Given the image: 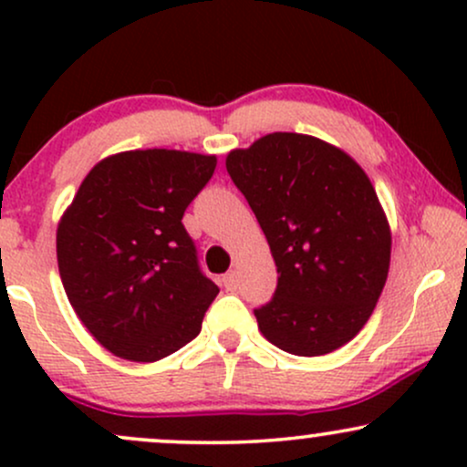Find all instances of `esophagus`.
I'll return each instance as SVG.
<instances>
[{"instance_id":"esophagus-1","label":"esophagus","mask_w":467,"mask_h":467,"mask_svg":"<svg viewBox=\"0 0 467 467\" xmlns=\"http://www.w3.org/2000/svg\"><path fill=\"white\" fill-rule=\"evenodd\" d=\"M222 283L226 289H237V272H228V275H223Z\"/></svg>"}]
</instances>
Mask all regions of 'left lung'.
I'll return each mask as SVG.
<instances>
[{
    "label": "left lung",
    "instance_id": "left-lung-1",
    "mask_svg": "<svg viewBox=\"0 0 467 467\" xmlns=\"http://www.w3.org/2000/svg\"><path fill=\"white\" fill-rule=\"evenodd\" d=\"M275 256L278 283L254 309L272 345L294 356L340 349L367 325L390 264V228L371 180L334 144L267 133L228 153Z\"/></svg>",
    "mask_w": 467,
    "mask_h": 467
}]
</instances>
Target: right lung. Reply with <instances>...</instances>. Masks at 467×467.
Masks as SVG:
<instances>
[{
	"instance_id": "obj_1",
	"label": "right lung",
	"mask_w": 467,
	"mask_h": 467,
	"mask_svg": "<svg viewBox=\"0 0 467 467\" xmlns=\"http://www.w3.org/2000/svg\"><path fill=\"white\" fill-rule=\"evenodd\" d=\"M217 166L175 149L100 160L57 228L67 301L107 351L155 362L200 334L219 287L200 270L182 217Z\"/></svg>"
}]
</instances>
